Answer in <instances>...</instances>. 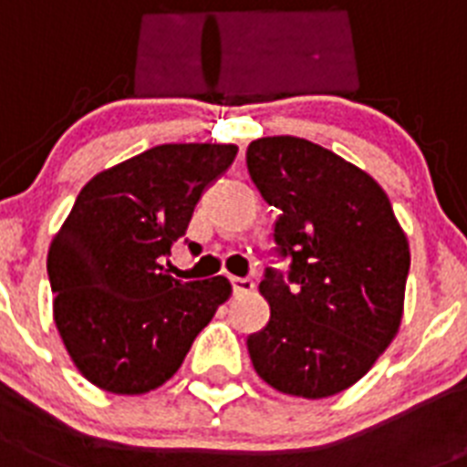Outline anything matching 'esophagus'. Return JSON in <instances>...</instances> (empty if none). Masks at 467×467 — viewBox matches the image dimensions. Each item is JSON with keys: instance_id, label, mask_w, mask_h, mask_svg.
I'll list each match as a JSON object with an SVG mask.
<instances>
[{"instance_id": "obj_1", "label": "esophagus", "mask_w": 467, "mask_h": 467, "mask_svg": "<svg viewBox=\"0 0 467 467\" xmlns=\"http://www.w3.org/2000/svg\"><path fill=\"white\" fill-rule=\"evenodd\" d=\"M230 285H233L234 295H249L254 290L252 278H230Z\"/></svg>"}]
</instances>
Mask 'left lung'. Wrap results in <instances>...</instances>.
Returning <instances> with one entry per match:
<instances>
[{
    "label": "left lung",
    "instance_id": "8db88e82",
    "mask_svg": "<svg viewBox=\"0 0 467 467\" xmlns=\"http://www.w3.org/2000/svg\"><path fill=\"white\" fill-rule=\"evenodd\" d=\"M246 170L268 206L273 254L259 283L271 319L246 338L266 384L328 398L365 377L396 336L410 249L391 201L369 174L297 136L246 148Z\"/></svg>",
    "mask_w": 467,
    "mask_h": 467
}]
</instances>
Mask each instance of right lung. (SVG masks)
Wrapping results in <instances>:
<instances>
[{"label":"right lung","instance_id":"right-lung-1","mask_svg":"<svg viewBox=\"0 0 467 467\" xmlns=\"http://www.w3.org/2000/svg\"><path fill=\"white\" fill-rule=\"evenodd\" d=\"M234 155L237 146L223 143H165L96 174L76 196L47 275L57 331L102 391L136 396L165 384L233 293L223 275L184 283L162 264Z\"/></svg>","mask_w":467,"mask_h":467}]
</instances>
